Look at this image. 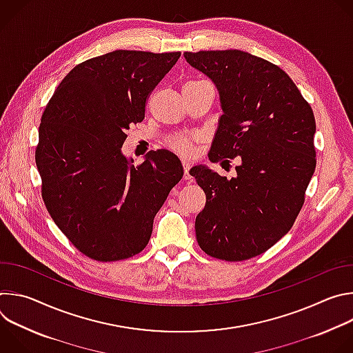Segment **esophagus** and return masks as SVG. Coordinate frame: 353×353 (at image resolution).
<instances>
[{"instance_id": "34e87169", "label": "esophagus", "mask_w": 353, "mask_h": 353, "mask_svg": "<svg viewBox=\"0 0 353 353\" xmlns=\"http://www.w3.org/2000/svg\"><path fill=\"white\" fill-rule=\"evenodd\" d=\"M183 169H184V180H191V174L188 173L190 172V162L187 161H183Z\"/></svg>"}]
</instances>
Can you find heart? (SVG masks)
<instances>
[{"label": "heart", "instance_id": "1", "mask_svg": "<svg viewBox=\"0 0 353 353\" xmlns=\"http://www.w3.org/2000/svg\"><path fill=\"white\" fill-rule=\"evenodd\" d=\"M191 83H195V82H188L185 85H191ZM184 85V86H185ZM191 137H185V135H180V137H174L169 141V145L177 150L179 154H183V155H188L191 152V148H192V143H191Z\"/></svg>", "mask_w": 353, "mask_h": 353}]
</instances>
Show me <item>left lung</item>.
<instances>
[{"label":"left lung","mask_w":353,"mask_h":353,"mask_svg":"<svg viewBox=\"0 0 353 353\" xmlns=\"http://www.w3.org/2000/svg\"><path fill=\"white\" fill-rule=\"evenodd\" d=\"M184 57L219 92L223 114L211 162L240 161L230 180L203 165L190 170L207 195L196 241L219 260L253 259L290 230L303 207L316 169L313 110L289 75L264 59L241 50Z\"/></svg>","instance_id":"8db88e82"}]
</instances>
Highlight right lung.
Instances as JSON below:
<instances>
[{"label": "right lung", "mask_w": 353, "mask_h": 353, "mask_svg": "<svg viewBox=\"0 0 353 353\" xmlns=\"http://www.w3.org/2000/svg\"><path fill=\"white\" fill-rule=\"evenodd\" d=\"M180 56L116 50L86 60L67 74L43 112L34 158L44 205L92 260L141 253L183 177L169 150H150L138 166L121 154L125 131L143 120L146 99Z\"/></svg>", "instance_id": "right-lung-1"}]
</instances>
